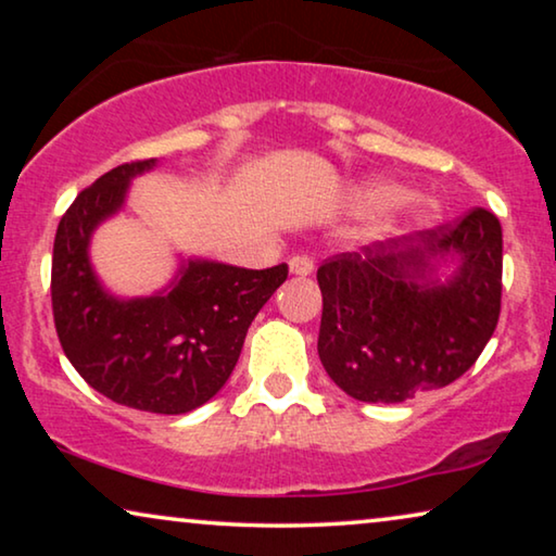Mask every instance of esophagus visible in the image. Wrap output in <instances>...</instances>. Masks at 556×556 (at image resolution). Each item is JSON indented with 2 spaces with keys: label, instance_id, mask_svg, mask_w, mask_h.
<instances>
[{
  "label": "esophagus",
  "instance_id": "1",
  "mask_svg": "<svg viewBox=\"0 0 556 556\" xmlns=\"http://www.w3.org/2000/svg\"><path fill=\"white\" fill-rule=\"evenodd\" d=\"M288 268H291L293 276H311L314 273V261L308 255H293L288 261Z\"/></svg>",
  "mask_w": 556,
  "mask_h": 556
}]
</instances>
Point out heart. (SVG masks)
Listing matches in <instances>:
<instances>
[{"label": "heart", "instance_id": "1", "mask_svg": "<svg viewBox=\"0 0 556 556\" xmlns=\"http://www.w3.org/2000/svg\"><path fill=\"white\" fill-rule=\"evenodd\" d=\"M409 197V192L402 185H392V181H377V185H369L362 192V204L371 212H382V210H392L402 204ZM432 217V210L420 207L417 210V219L420 223H428Z\"/></svg>", "mask_w": 556, "mask_h": 556}]
</instances>
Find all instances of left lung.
I'll use <instances>...</instances> for the list:
<instances>
[{"label": "left lung", "instance_id": "left-lung-1", "mask_svg": "<svg viewBox=\"0 0 556 556\" xmlns=\"http://www.w3.org/2000/svg\"><path fill=\"white\" fill-rule=\"evenodd\" d=\"M435 254L462 257L447 285L427 280ZM501 270V223L483 207L329 257L316 270L326 375L349 397L387 405L455 382L496 331Z\"/></svg>", "mask_w": 556, "mask_h": 556}]
</instances>
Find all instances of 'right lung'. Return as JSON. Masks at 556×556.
<instances>
[{"instance_id":"1","label":"right lung","mask_w":556,"mask_h":556,"mask_svg":"<svg viewBox=\"0 0 556 556\" xmlns=\"http://www.w3.org/2000/svg\"><path fill=\"white\" fill-rule=\"evenodd\" d=\"M154 159L126 162L83 189L52 248V316L75 371L118 405L185 415L223 390L248 326L288 278V265L248 270L189 261L169 293L118 301L88 261L90 232L124 204L128 179Z\"/></svg>"}]
</instances>
